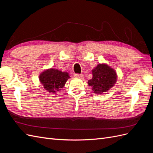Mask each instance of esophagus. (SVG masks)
Wrapping results in <instances>:
<instances>
[{
  "label": "esophagus",
  "instance_id": "obj_1",
  "mask_svg": "<svg viewBox=\"0 0 153 153\" xmlns=\"http://www.w3.org/2000/svg\"><path fill=\"white\" fill-rule=\"evenodd\" d=\"M74 76H75V78H82L83 75H80V74H75V75H74Z\"/></svg>",
  "mask_w": 153,
  "mask_h": 153
}]
</instances>
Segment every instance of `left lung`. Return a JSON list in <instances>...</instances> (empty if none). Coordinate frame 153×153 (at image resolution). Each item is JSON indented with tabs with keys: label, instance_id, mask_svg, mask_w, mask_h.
<instances>
[{
	"label": "left lung",
	"instance_id": "1",
	"mask_svg": "<svg viewBox=\"0 0 153 153\" xmlns=\"http://www.w3.org/2000/svg\"><path fill=\"white\" fill-rule=\"evenodd\" d=\"M92 78L88 80V85L96 94L107 92L117 82V75L114 68L105 63L98 64L92 70Z\"/></svg>",
	"mask_w": 153,
	"mask_h": 153
}]
</instances>
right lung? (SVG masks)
I'll use <instances>...</instances> for the list:
<instances>
[{
	"label": "right lung",
	"instance_id": "add662e5",
	"mask_svg": "<svg viewBox=\"0 0 153 153\" xmlns=\"http://www.w3.org/2000/svg\"><path fill=\"white\" fill-rule=\"evenodd\" d=\"M69 78H70L69 73L54 68L45 69L39 76V82L44 89L54 94L62 90Z\"/></svg>",
	"mask_w": 153,
	"mask_h": 153
}]
</instances>
